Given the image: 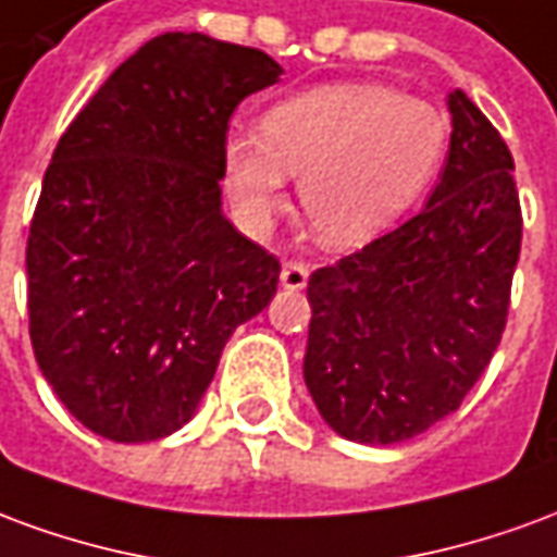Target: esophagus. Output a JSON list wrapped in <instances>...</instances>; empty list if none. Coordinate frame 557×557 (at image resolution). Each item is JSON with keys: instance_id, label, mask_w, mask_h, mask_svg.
Instances as JSON below:
<instances>
[{"instance_id": "34e87169", "label": "esophagus", "mask_w": 557, "mask_h": 557, "mask_svg": "<svg viewBox=\"0 0 557 557\" xmlns=\"http://www.w3.org/2000/svg\"><path fill=\"white\" fill-rule=\"evenodd\" d=\"M307 277H310V271L304 262H286L283 271H280V283H283V289L298 292L307 286Z\"/></svg>"}]
</instances>
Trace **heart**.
Masks as SVG:
<instances>
[{"label": "heart", "mask_w": 557, "mask_h": 557, "mask_svg": "<svg viewBox=\"0 0 557 557\" xmlns=\"http://www.w3.org/2000/svg\"><path fill=\"white\" fill-rule=\"evenodd\" d=\"M447 119L382 83H331L274 103L223 146L235 218L253 235L286 211V178L327 247H361L406 214L447 151Z\"/></svg>", "instance_id": "obj_1"}]
</instances>
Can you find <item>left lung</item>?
Returning <instances> with one entry per match:
<instances>
[{
	"label": "left lung",
	"mask_w": 557,
	"mask_h": 557,
	"mask_svg": "<svg viewBox=\"0 0 557 557\" xmlns=\"http://www.w3.org/2000/svg\"><path fill=\"white\" fill-rule=\"evenodd\" d=\"M450 151L418 214L307 283L304 382L331 430L409 442L459 409L502 343L522 211L513 154L466 91Z\"/></svg>",
	"instance_id": "8db88e82"
}]
</instances>
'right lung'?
I'll return each instance as SVG.
<instances>
[{
    "mask_svg": "<svg viewBox=\"0 0 557 557\" xmlns=\"http://www.w3.org/2000/svg\"><path fill=\"white\" fill-rule=\"evenodd\" d=\"M280 74L262 50L166 32L59 139L26 244L29 337L95 435L182 430L232 331L274 298L280 262L226 220L220 178L235 107Z\"/></svg>",
    "mask_w": 557,
    "mask_h": 557,
    "instance_id": "add662e5",
    "label": "right lung"
}]
</instances>
